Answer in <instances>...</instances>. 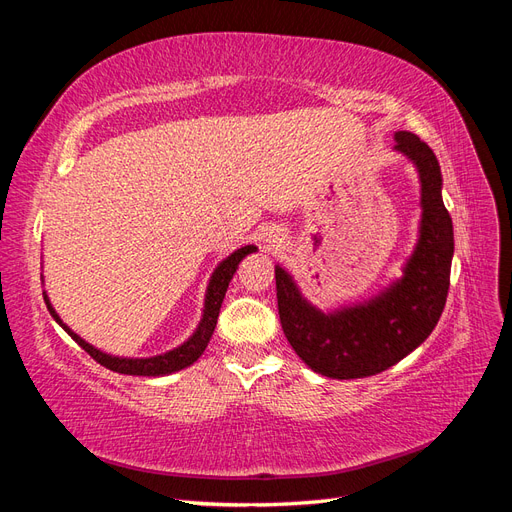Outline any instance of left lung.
<instances>
[{"mask_svg":"<svg viewBox=\"0 0 512 512\" xmlns=\"http://www.w3.org/2000/svg\"><path fill=\"white\" fill-rule=\"evenodd\" d=\"M421 183V222L401 277L374 297L322 312L294 277L275 265L277 307L292 350L316 374L352 380L376 376L421 346L436 329L448 294L455 252L453 220L442 200V173L433 151L412 132H395Z\"/></svg>","mask_w":512,"mask_h":512,"instance_id":"left-lung-1","label":"left lung"}]
</instances>
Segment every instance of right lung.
Listing matches in <instances>:
<instances>
[{"label": "right lung", "instance_id": "add662e5", "mask_svg": "<svg viewBox=\"0 0 512 512\" xmlns=\"http://www.w3.org/2000/svg\"><path fill=\"white\" fill-rule=\"evenodd\" d=\"M258 250L256 245H243L239 250L232 252L228 258H224L218 267L213 269L211 277H209V284H207V292H205V307H203V318H200L198 327L194 329V333L185 339V342L173 350L156 354V356H141V359H134V356H115V354H108L102 352L100 348L91 346L89 342L81 335H76L68 324L59 318V314L55 312V307L49 299V294L46 290L44 294V303L46 309H49V314L53 316V320L59 324L61 329H64L76 344H79L91 359H96L100 365H104L106 369L117 371V374H126V376H145V378H160V376H168V374H175V371H181L185 367H190L192 363L198 361V356L205 352L209 339L215 331V324H218V316H220V307L224 301V294L228 290V284L232 280V275L237 273L239 262L247 256V254H254Z\"/></svg>", "mask_w": 512, "mask_h": 512}]
</instances>
